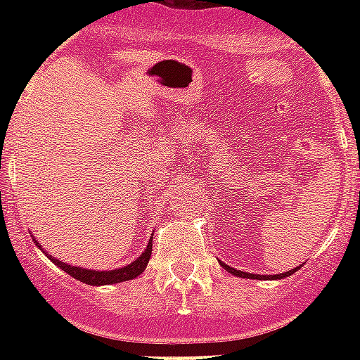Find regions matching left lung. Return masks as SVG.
I'll return each instance as SVG.
<instances>
[{
	"label": "left lung",
	"mask_w": 360,
	"mask_h": 360,
	"mask_svg": "<svg viewBox=\"0 0 360 360\" xmlns=\"http://www.w3.org/2000/svg\"><path fill=\"white\" fill-rule=\"evenodd\" d=\"M222 267L228 271V273L236 274V276H240V278H285V276H290V274H293L297 271V269H291V271H288V273H280V274H273V276H259V274H250V273H243V271H237V269L230 267V265H226V263H220Z\"/></svg>",
	"instance_id": "8db88e82"
}]
</instances>
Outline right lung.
Wrapping results in <instances>:
<instances>
[{"label":"right lung","instance_id":"1","mask_svg":"<svg viewBox=\"0 0 360 360\" xmlns=\"http://www.w3.org/2000/svg\"><path fill=\"white\" fill-rule=\"evenodd\" d=\"M39 245V243H37ZM151 240H149V245L143 250L136 262L129 263V265H124L121 269H115V271H91V269H82V267H72V265H67V263L59 262V259H53L46 254L50 259H52L56 265H58L61 271H65L67 274H70L72 278L80 280L84 284L89 285H104V284H117V282H124V280H132L136 278L138 274H141L146 271L147 262H149V257H151Z\"/></svg>","mask_w":360,"mask_h":360}]
</instances>
